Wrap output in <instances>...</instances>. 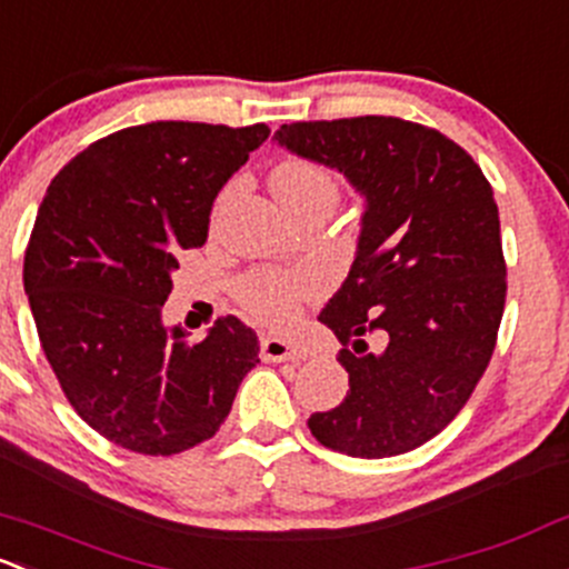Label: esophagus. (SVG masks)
I'll return each instance as SVG.
<instances>
[{
	"label": "esophagus",
	"mask_w": 569,
	"mask_h": 569,
	"mask_svg": "<svg viewBox=\"0 0 569 569\" xmlns=\"http://www.w3.org/2000/svg\"><path fill=\"white\" fill-rule=\"evenodd\" d=\"M261 357L269 362H300L305 351L283 338H261Z\"/></svg>",
	"instance_id": "obj_1"
}]
</instances>
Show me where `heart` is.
Segmentation results:
<instances>
[{"instance_id": "obj_1", "label": "heart", "mask_w": 569, "mask_h": 569, "mask_svg": "<svg viewBox=\"0 0 569 569\" xmlns=\"http://www.w3.org/2000/svg\"><path fill=\"white\" fill-rule=\"evenodd\" d=\"M274 196L286 212L310 204H338L340 179L330 166L308 158L280 160L269 177ZM325 286V278L316 269H259L244 274L237 283L239 308L256 321L283 327L297 319L300 308L313 300Z\"/></svg>"}]
</instances>
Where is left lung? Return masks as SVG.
<instances>
[{"label":"left lung","mask_w":569,"mask_h":569,"mask_svg":"<svg viewBox=\"0 0 569 569\" xmlns=\"http://www.w3.org/2000/svg\"><path fill=\"white\" fill-rule=\"evenodd\" d=\"M274 139L365 196L357 259L319 316L349 392L310 433L351 458L415 450L456 420L496 349L507 264L490 182L456 141L398 117L291 122Z\"/></svg>","instance_id":"left-lung-1"}]
</instances>
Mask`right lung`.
Returning <instances> with one entry per match:
<instances>
[{
	"label": "right lung",
	"instance_id": "add662e5",
	"mask_svg": "<svg viewBox=\"0 0 569 569\" xmlns=\"http://www.w3.org/2000/svg\"><path fill=\"white\" fill-rule=\"evenodd\" d=\"M264 122H149L76 154L46 190L23 291L64 398L100 436L177 456L229 417L259 338L237 316L204 340L163 327L182 250L207 242L214 196L267 141Z\"/></svg>",
	"mask_w": 569,
	"mask_h": 569
}]
</instances>
